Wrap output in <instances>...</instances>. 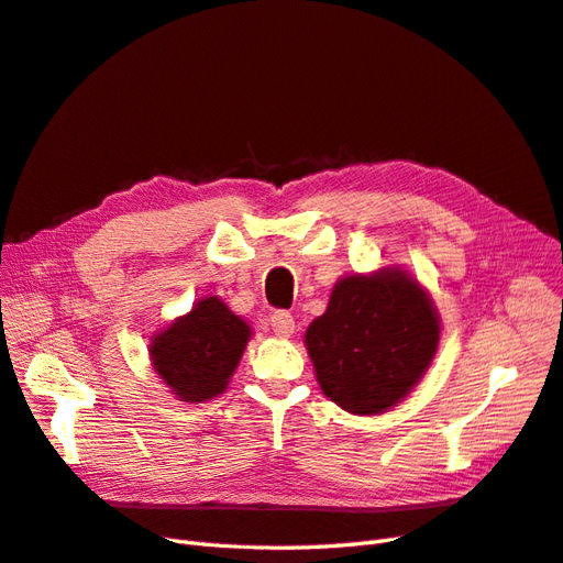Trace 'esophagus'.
<instances>
[{
  "mask_svg": "<svg viewBox=\"0 0 563 563\" xmlns=\"http://www.w3.org/2000/svg\"><path fill=\"white\" fill-rule=\"evenodd\" d=\"M269 321H272V331H275L279 338H288V335H294V331H296L294 314L286 312V310H277L275 314L269 317Z\"/></svg>",
  "mask_w": 563,
  "mask_h": 563,
  "instance_id": "34e87169",
  "label": "esophagus"
}]
</instances>
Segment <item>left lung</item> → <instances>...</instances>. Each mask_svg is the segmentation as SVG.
I'll list each match as a JSON object with an SVG mask.
<instances>
[{
  "mask_svg": "<svg viewBox=\"0 0 563 563\" xmlns=\"http://www.w3.org/2000/svg\"><path fill=\"white\" fill-rule=\"evenodd\" d=\"M305 345L323 395L350 413L376 416L399 404L428 371L439 319L416 279L385 267L340 279Z\"/></svg>",
  "mask_w": 563,
  "mask_h": 563,
  "instance_id": "left-lung-1",
  "label": "left lung"
}]
</instances>
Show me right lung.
<instances>
[{
	"mask_svg": "<svg viewBox=\"0 0 563 563\" xmlns=\"http://www.w3.org/2000/svg\"><path fill=\"white\" fill-rule=\"evenodd\" d=\"M249 338L246 321L209 296L152 340V366L178 399L201 404L225 391Z\"/></svg>",
	"mask_w": 563,
	"mask_h": 563,
	"instance_id": "right-lung-1",
	"label": "right lung"
}]
</instances>
